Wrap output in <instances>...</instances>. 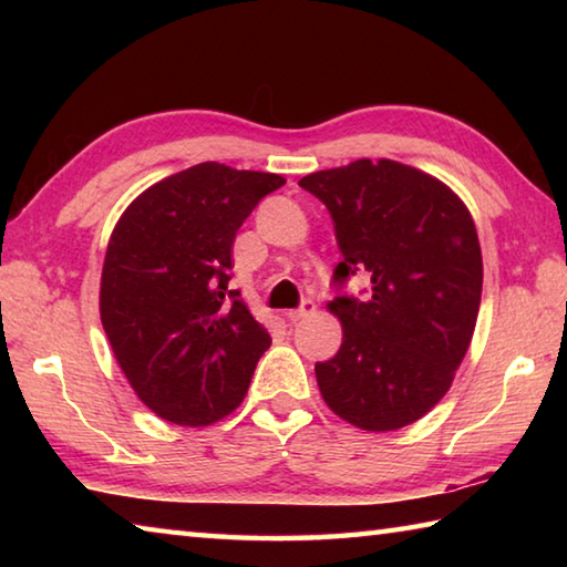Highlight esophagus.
I'll list each match as a JSON object with an SVG mask.
<instances>
[{
  "mask_svg": "<svg viewBox=\"0 0 567 567\" xmlns=\"http://www.w3.org/2000/svg\"><path fill=\"white\" fill-rule=\"evenodd\" d=\"M315 312V302L312 300H302V305L297 307V310H287L285 318L290 322H300L305 318H310V315Z\"/></svg>",
  "mask_w": 567,
  "mask_h": 567,
  "instance_id": "esophagus-1",
  "label": "esophagus"
}]
</instances>
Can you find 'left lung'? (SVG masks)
Listing matches in <instances>:
<instances>
[{
	"mask_svg": "<svg viewBox=\"0 0 567 567\" xmlns=\"http://www.w3.org/2000/svg\"><path fill=\"white\" fill-rule=\"evenodd\" d=\"M300 187L328 207L342 262L332 280L368 275V297H334L342 344L315 375L328 408L370 433L400 430L453 385L473 340L483 255L453 189L395 159L312 172Z\"/></svg>",
	"mask_w": 567,
	"mask_h": 567,
	"instance_id": "1",
	"label": "left lung"
}]
</instances>
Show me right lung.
<instances>
[{
	"instance_id": "1",
	"label": "right lung",
	"mask_w": 567,
	"mask_h": 567,
	"mask_svg": "<svg viewBox=\"0 0 567 567\" xmlns=\"http://www.w3.org/2000/svg\"><path fill=\"white\" fill-rule=\"evenodd\" d=\"M285 185L203 162L124 209L104 255L100 318L124 378L175 425L203 427L245 400L270 334L227 290L239 225Z\"/></svg>"
}]
</instances>
